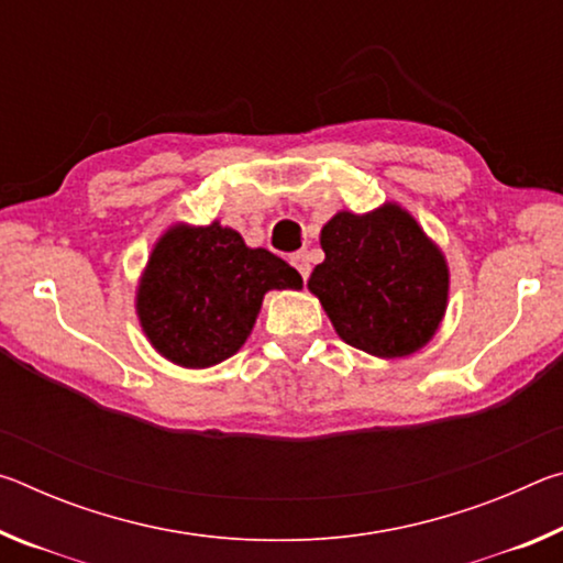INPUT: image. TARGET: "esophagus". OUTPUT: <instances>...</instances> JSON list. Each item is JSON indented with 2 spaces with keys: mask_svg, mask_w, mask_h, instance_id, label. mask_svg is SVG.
Listing matches in <instances>:
<instances>
[{
  "mask_svg": "<svg viewBox=\"0 0 563 563\" xmlns=\"http://www.w3.org/2000/svg\"><path fill=\"white\" fill-rule=\"evenodd\" d=\"M290 263H292V268L302 275V280H308V275H310V258H308V253H305V251L292 253V255H290Z\"/></svg>",
  "mask_w": 563,
  "mask_h": 563,
  "instance_id": "1",
  "label": "esophagus"
}]
</instances>
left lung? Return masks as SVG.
Returning a JSON list of instances; mask_svg holds the SVG:
<instances>
[{"mask_svg":"<svg viewBox=\"0 0 563 563\" xmlns=\"http://www.w3.org/2000/svg\"><path fill=\"white\" fill-rule=\"evenodd\" d=\"M325 251L308 288L347 345L377 357H405L430 342L446 308L442 253L399 206L342 211L322 228Z\"/></svg>","mask_w":563,"mask_h":563,"instance_id":"left-lung-1","label":"left lung"}]
</instances>
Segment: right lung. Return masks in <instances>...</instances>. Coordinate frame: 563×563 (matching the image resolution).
<instances>
[{"instance_id": "1", "label": "right lung", "mask_w": 563, "mask_h": 563, "mask_svg": "<svg viewBox=\"0 0 563 563\" xmlns=\"http://www.w3.org/2000/svg\"><path fill=\"white\" fill-rule=\"evenodd\" d=\"M300 273L231 228H170L151 253L139 288V318L161 355L211 367L235 355L253 330L263 295L300 288Z\"/></svg>"}]
</instances>
